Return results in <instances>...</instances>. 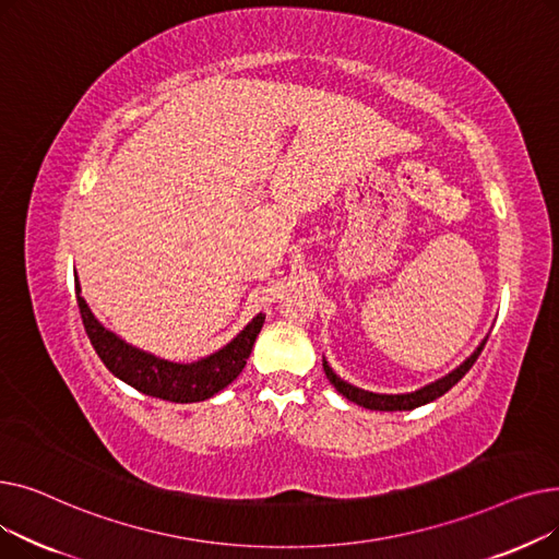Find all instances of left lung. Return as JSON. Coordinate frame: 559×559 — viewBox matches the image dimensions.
Wrapping results in <instances>:
<instances>
[{
    "label": "left lung",
    "instance_id": "1",
    "mask_svg": "<svg viewBox=\"0 0 559 559\" xmlns=\"http://www.w3.org/2000/svg\"><path fill=\"white\" fill-rule=\"evenodd\" d=\"M485 344H487V337L476 346L474 354L468 356L460 367H455L453 371H449V373L442 376V378H437L435 383H428V385H424V388H419V390H415V392H405V394H378V392H369V390L350 385V383H346L344 378H340V376L331 369V365L326 362V358H324V371H326V378L331 380V385H333L342 396H346L348 401H354V403H358V405H362V407H367V409H380V413H396V409H415V407H421V405H426V403L439 399L442 394H447V392L457 383V380H460L468 369L474 367V362L478 360V356H480V350L485 348Z\"/></svg>",
    "mask_w": 559,
    "mask_h": 559
}]
</instances>
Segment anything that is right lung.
Masks as SVG:
<instances>
[{"mask_svg": "<svg viewBox=\"0 0 559 559\" xmlns=\"http://www.w3.org/2000/svg\"><path fill=\"white\" fill-rule=\"evenodd\" d=\"M74 287L83 329L108 371L124 380L133 390L171 403L205 401L230 385L242 373L253 342L264 324V314L258 312L238 335L215 354L194 362H171L108 331L81 297L79 276H74Z\"/></svg>", "mask_w": 559, "mask_h": 559, "instance_id": "obj_1", "label": "right lung"}]
</instances>
